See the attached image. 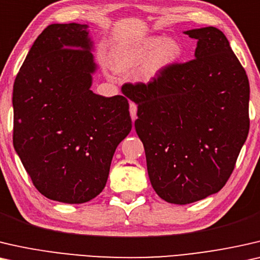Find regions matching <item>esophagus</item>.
<instances>
[{
    "mask_svg": "<svg viewBox=\"0 0 260 260\" xmlns=\"http://www.w3.org/2000/svg\"><path fill=\"white\" fill-rule=\"evenodd\" d=\"M137 111H138V106L134 104V102H129V113H131V116H132V120L137 119Z\"/></svg>",
    "mask_w": 260,
    "mask_h": 260,
    "instance_id": "esophagus-1",
    "label": "esophagus"
}]
</instances>
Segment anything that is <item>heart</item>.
Returning a JSON list of instances; mask_svg holds the SVG:
<instances>
[{
	"mask_svg": "<svg viewBox=\"0 0 260 260\" xmlns=\"http://www.w3.org/2000/svg\"><path fill=\"white\" fill-rule=\"evenodd\" d=\"M180 54L181 48L175 40L165 39L160 42V39L152 38L135 45L118 47L113 55V62L119 71H128L142 63L149 56L145 63L144 75L151 79L173 63Z\"/></svg>",
	"mask_w": 260,
	"mask_h": 260,
	"instance_id": "b5f03b06",
	"label": "heart"
}]
</instances>
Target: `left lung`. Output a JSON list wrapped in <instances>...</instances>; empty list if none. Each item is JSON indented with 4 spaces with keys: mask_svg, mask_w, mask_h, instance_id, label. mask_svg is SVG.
Instances as JSON below:
<instances>
[{
    "mask_svg": "<svg viewBox=\"0 0 260 260\" xmlns=\"http://www.w3.org/2000/svg\"><path fill=\"white\" fill-rule=\"evenodd\" d=\"M196 58L173 62L147 83H127L138 105L135 131L160 198L186 205L220 191L250 129V83L222 31H185Z\"/></svg>",
    "mask_w": 260,
    "mask_h": 260,
    "instance_id": "left-lung-1",
    "label": "left lung"
}]
</instances>
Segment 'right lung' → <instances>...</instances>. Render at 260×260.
Segmentation results:
<instances>
[{"label": "right lung", "instance_id": "add662e5", "mask_svg": "<svg viewBox=\"0 0 260 260\" xmlns=\"http://www.w3.org/2000/svg\"><path fill=\"white\" fill-rule=\"evenodd\" d=\"M88 25L50 24L35 40L13 90V144L36 189L82 204L100 194L132 129L127 98L90 90Z\"/></svg>", "mask_w": 260, "mask_h": 260}]
</instances>
